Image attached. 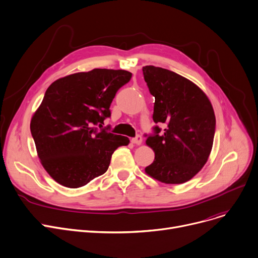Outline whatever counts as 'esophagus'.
<instances>
[{"label": "esophagus", "instance_id": "obj_1", "mask_svg": "<svg viewBox=\"0 0 258 258\" xmlns=\"http://www.w3.org/2000/svg\"><path fill=\"white\" fill-rule=\"evenodd\" d=\"M131 142H132V144H134V145L140 146V145L143 143V138H142L141 135H136L135 138H133V139L131 140Z\"/></svg>", "mask_w": 258, "mask_h": 258}]
</instances>
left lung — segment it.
Wrapping results in <instances>:
<instances>
[{"label": "left lung", "mask_w": 258, "mask_h": 258, "mask_svg": "<svg viewBox=\"0 0 258 258\" xmlns=\"http://www.w3.org/2000/svg\"><path fill=\"white\" fill-rule=\"evenodd\" d=\"M143 73L155 98L153 120L164 126L162 131L155 126L146 141L155 158L145 171L162 183H184L200 172L213 149V105L199 86L172 71L146 66Z\"/></svg>", "instance_id": "8db88e82"}]
</instances>
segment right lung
<instances>
[{"label":"right lung","mask_w":258,"mask_h":258,"mask_svg":"<svg viewBox=\"0 0 258 258\" xmlns=\"http://www.w3.org/2000/svg\"><path fill=\"white\" fill-rule=\"evenodd\" d=\"M132 77L124 70L94 69L54 81L30 129L44 170L63 186L78 188L107 171L111 156L129 139L107 132L104 119L117 90Z\"/></svg>","instance_id":"add662e5"}]
</instances>
